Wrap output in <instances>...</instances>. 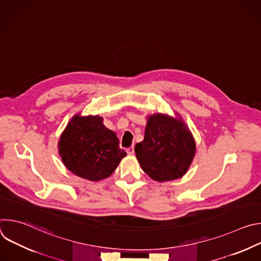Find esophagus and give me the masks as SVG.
<instances>
[{
  "mask_svg": "<svg viewBox=\"0 0 261 261\" xmlns=\"http://www.w3.org/2000/svg\"><path fill=\"white\" fill-rule=\"evenodd\" d=\"M127 153H128V155H130V156L134 155V146H133V145H131L130 147L127 148Z\"/></svg>",
  "mask_w": 261,
  "mask_h": 261,
  "instance_id": "obj_1",
  "label": "esophagus"
}]
</instances>
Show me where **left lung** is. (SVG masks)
Listing matches in <instances>:
<instances>
[{"label": "left lung", "mask_w": 261, "mask_h": 261, "mask_svg": "<svg viewBox=\"0 0 261 261\" xmlns=\"http://www.w3.org/2000/svg\"><path fill=\"white\" fill-rule=\"evenodd\" d=\"M134 150L148 176L166 181L186 173L196 148L190 131L182 122L157 114L148 118L144 139L135 145Z\"/></svg>", "instance_id": "8db88e82"}]
</instances>
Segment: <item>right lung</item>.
I'll use <instances>...</instances> for the list:
<instances>
[{
  "label": "right lung",
  "instance_id": "obj_1",
  "mask_svg": "<svg viewBox=\"0 0 261 261\" xmlns=\"http://www.w3.org/2000/svg\"><path fill=\"white\" fill-rule=\"evenodd\" d=\"M59 152L71 172L93 181L111 175L127 155L99 116L74 117L61 136Z\"/></svg>",
  "mask_w": 261,
  "mask_h": 261
}]
</instances>
